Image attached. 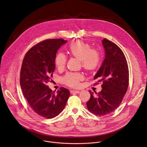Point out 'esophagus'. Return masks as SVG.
I'll return each instance as SVG.
<instances>
[{
  "instance_id": "esophagus-1",
  "label": "esophagus",
  "mask_w": 147,
  "mask_h": 147,
  "mask_svg": "<svg viewBox=\"0 0 147 147\" xmlns=\"http://www.w3.org/2000/svg\"><path fill=\"white\" fill-rule=\"evenodd\" d=\"M70 92H71V93H77V94H78V93L80 92V91H78V90H72L70 91Z\"/></svg>"
}]
</instances>
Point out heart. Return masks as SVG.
<instances>
[{
  "mask_svg": "<svg viewBox=\"0 0 147 147\" xmlns=\"http://www.w3.org/2000/svg\"><path fill=\"white\" fill-rule=\"evenodd\" d=\"M69 54L81 60L83 67L87 71L97 69L101 61V55L98 51L92 49L91 46L83 41H75L67 48ZM66 56L62 53H58L55 57V64L59 69L64 67L66 63ZM83 79V76L79 73L69 72L63 77L65 84L71 87H77L79 82Z\"/></svg>",
  "mask_w": 147,
  "mask_h": 147,
  "instance_id": "1",
  "label": "heart"
}]
</instances>
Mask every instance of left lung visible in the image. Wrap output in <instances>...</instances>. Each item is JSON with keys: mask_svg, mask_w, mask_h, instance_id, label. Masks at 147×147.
<instances>
[{"mask_svg": "<svg viewBox=\"0 0 147 147\" xmlns=\"http://www.w3.org/2000/svg\"><path fill=\"white\" fill-rule=\"evenodd\" d=\"M105 58L94 77L102 82V90L95 94L90 90V98L86 103L88 110L97 115L113 112L127 91L129 80L128 64L123 51L115 43L103 38Z\"/></svg>", "mask_w": 147, "mask_h": 147, "instance_id": "left-lung-1", "label": "left lung"}]
</instances>
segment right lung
<instances>
[{"mask_svg":"<svg viewBox=\"0 0 147 147\" xmlns=\"http://www.w3.org/2000/svg\"><path fill=\"white\" fill-rule=\"evenodd\" d=\"M67 42L61 38L46 40L32 47L23 60L20 74L23 94L32 109L44 118L58 115L70 95L65 88L56 92L47 85L55 70L56 53Z\"/></svg>","mask_w":147,"mask_h":147,"instance_id":"obj_1","label":"right lung"}]
</instances>
